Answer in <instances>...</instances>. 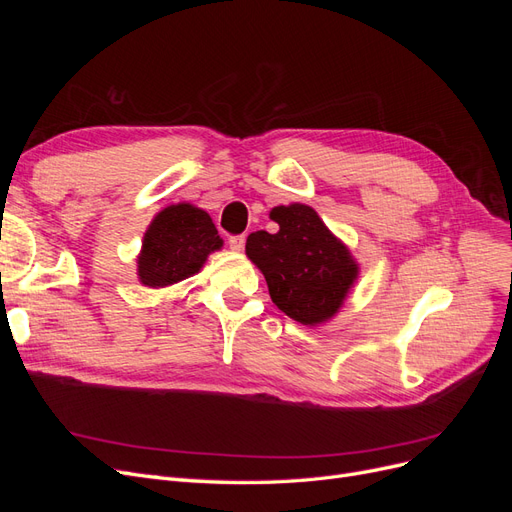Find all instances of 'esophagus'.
Listing matches in <instances>:
<instances>
[{"instance_id":"34e87169","label":"esophagus","mask_w":512,"mask_h":512,"mask_svg":"<svg viewBox=\"0 0 512 512\" xmlns=\"http://www.w3.org/2000/svg\"><path fill=\"white\" fill-rule=\"evenodd\" d=\"M228 245H230V250H232V252H241L243 247H245V235L230 237V239H228Z\"/></svg>"}]
</instances>
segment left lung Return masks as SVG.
<instances>
[{
  "label": "left lung",
  "mask_w": 512,
  "mask_h": 512,
  "mask_svg": "<svg viewBox=\"0 0 512 512\" xmlns=\"http://www.w3.org/2000/svg\"><path fill=\"white\" fill-rule=\"evenodd\" d=\"M277 232L247 237L245 254L265 275L273 303L307 327L337 316L359 280V262L307 205L273 207Z\"/></svg>",
  "instance_id": "obj_1"
}]
</instances>
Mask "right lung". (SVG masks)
Instances as JSON below:
<instances>
[{"mask_svg":"<svg viewBox=\"0 0 512 512\" xmlns=\"http://www.w3.org/2000/svg\"><path fill=\"white\" fill-rule=\"evenodd\" d=\"M211 215L190 203L164 207L151 220L136 258L138 282L147 288H168L203 269L209 254L222 250Z\"/></svg>","mask_w":512,"mask_h":512,"instance_id":"1","label":"right lung"}]
</instances>
